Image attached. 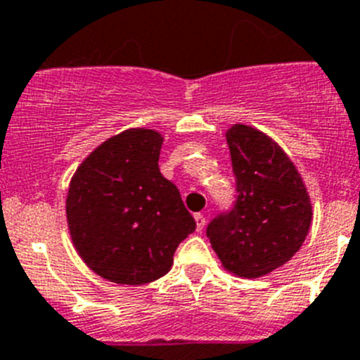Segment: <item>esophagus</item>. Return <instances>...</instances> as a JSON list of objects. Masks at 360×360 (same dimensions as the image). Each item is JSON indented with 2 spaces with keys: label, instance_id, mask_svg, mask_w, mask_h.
<instances>
[{
  "label": "esophagus",
  "instance_id": "1",
  "mask_svg": "<svg viewBox=\"0 0 360 360\" xmlns=\"http://www.w3.org/2000/svg\"><path fill=\"white\" fill-rule=\"evenodd\" d=\"M204 224H206V217L200 215V213H195V226L199 231L204 228Z\"/></svg>",
  "mask_w": 360,
  "mask_h": 360
}]
</instances>
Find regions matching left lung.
Masks as SVG:
<instances>
[{
    "label": "left lung",
    "instance_id": "obj_1",
    "mask_svg": "<svg viewBox=\"0 0 360 360\" xmlns=\"http://www.w3.org/2000/svg\"><path fill=\"white\" fill-rule=\"evenodd\" d=\"M236 200L206 228L226 271L242 278L269 274L305 242L312 206L289 156L267 134L235 124L226 132Z\"/></svg>",
    "mask_w": 360,
    "mask_h": 360
}]
</instances>
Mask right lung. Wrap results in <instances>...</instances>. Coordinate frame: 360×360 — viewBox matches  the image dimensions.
I'll list each match as a JSON object with an SVG mask.
<instances>
[{"instance_id": "1", "label": "right lung", "mask_w": 360, "mask_h": 360, "mask_svg": "<svg viewBox=\"0 0 360 360\" xmlns=\"http://www.w3.org/2000/svg\"><path fill=\"white\" fill-rule=\"evenodd\" d=\"M163 136L129 129L103 141L71 177L66 217L80 258L98 276L143 285L165 276L195 231L181 193L160 172Z\"/></svg>"}]
</instances>
